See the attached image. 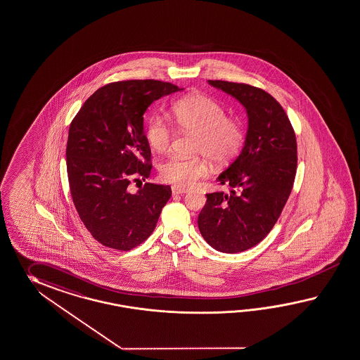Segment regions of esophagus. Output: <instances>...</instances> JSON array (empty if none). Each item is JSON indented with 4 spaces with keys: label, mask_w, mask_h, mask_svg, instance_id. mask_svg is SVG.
Instances as JSON below:
<instances>
[{
    "label": "esophagus",
    "mask_w": 360,
    "mask_h": 360,
    "mask_svg": "<svg viewBox=\"0 0 360 360\" xmlns=\"http://www.w3.org/2000/svg\"><path fill=\"white\" fill-rule=\"evenodd\" d=\"M172 193H173V195H184V193H187V190H184V188H179V187L173 186V187H172Z\"/></svg>",
    "instance_id": "obj_1"
}]
</instances>
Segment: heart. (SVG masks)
Here are the masks:
<instances>
[{
  "label": "heart",
  "instance_id": "heart-1",
  "mask_svg": "<svg viewBox=\"0 0 360 360\" xmlns=\"http://www.w3.org/2000/svg\"><path fill=\"white\" fill-rule=\"evenodd\" d=\"M178 127L195 134L193 152L202 155L217 165L229 164L237 158L245 143V130L236 117H228L222 104L205 95L184 97L172 108ZM146 136L149 146L158 153L170 148L173 132L167 121L153 115L147 124ZM208 162L205 158L173 156L160 167L161 178L179 188H190L207 176Z\"/></svg>",
  "mask_w": 360,
  "mask_h": 360
}]
</instances>
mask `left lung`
I'll return each instance as SVG.
<instances>
[{
    "label": "left lung",
    "mask_w": 360,
    "mask_h": 360,
    "mask_svg": "<svg viewBox=\"0 0 360 360\" xmlns=\"http://www.w3.org/2000/svg\"><path fill=\"white\" fill-rule=\"evenodd\" d=\"M208 83L237 98L248 117L243 148L217 176L230 193H207L198 217L208 245L236 254L262 242L280 217L297 173V139L282 106L262 88L224 80Z\"/></svg>",
    "instance_id": "1"
}]
</instances>
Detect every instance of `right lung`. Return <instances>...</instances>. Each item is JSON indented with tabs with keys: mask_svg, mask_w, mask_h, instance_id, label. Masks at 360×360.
<instances>
[{
	"mask_svg": "<svg viewBox=\"0 0 360 360\" xmlns=\"http://www.w3.org/2000/svg\"><path fill=\"white\" fill-rule=\"evenodd\" d=\"M160 80H123L98 88L72 120L66 147L71 198L82 222L101 245L129 251L156 228L170 186L129 184L150 174L143 115L162 96L182 91Z\"/></svg>",
	"mask_w": 360,
	"mask_h": 360,
	"instance_id": "1",
	"label": "right lung"
}]
</instances>
